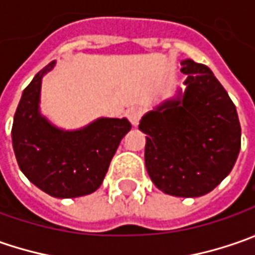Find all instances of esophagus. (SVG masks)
<instances>
[{
	"label": "esophagus",
	"mask_w": 255,
	"mask_h": 255,
	"mask_svg": "<svg viewBox=\"0 0 255 255\" xmlns=\"http://www.w3.org/2000/svg\"><path fill=\"white\" fill-rule=\"evenodd\" d=\"M126 116H128L129 122L132 123L133 126H137L139 122H140V119H142V112L139 109H136V108H132V109L128 111Z\"/></svg>",
	"instance_id": "obj_1"
}]
</instances>
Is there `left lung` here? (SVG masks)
I'll return each instance as SVG.
<instances>
[{
    "instance_id": "left-lung-1",
    "label": "left lung",
    "mask_w": 255,
    "mask_h": 255,
    "mask_svg": "<svg viewBox=\"0 0 255 255\" xmlns=\"http://www.w3.org/2000/svg\"><path fill=\"white\" fill-rule=\"evenodd\" d=\"M186 91L147 112L144 163L154 186L176 197L210 193L233 169L241 146V126L229 93L210 69L181 61Z\"/></svg>"
}]
</instances>
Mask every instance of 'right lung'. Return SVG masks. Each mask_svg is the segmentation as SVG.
<instances>
[{"mask_svg": "<svg viewBox=\"0 0 255 255\" xmlns=\"http://www.w3.org/2000/svg\"><path fill=\"white\" fill-rule=\"evenodd\" d=\"M55 61L35 75L22 92L12 123V147L19 169L36 187L58 199L99 189L123 136L128 119L99 118L78 130H62L39 112L41 84Z\"/></svg>", "mask_w": 255, "mask_h": 255, "instance_id": "1", "label": "right lung"}]
</instances>
